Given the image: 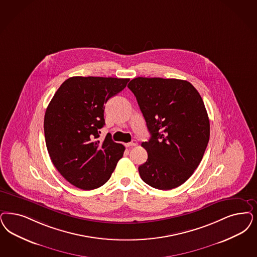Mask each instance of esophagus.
<instances>
[{
    "label": "esophagus",
    "instance_id": "1",
    "mask_svg": "<svg viewBox=\"0 0 257 257\" xmlns=\"http://www.w3.org/2000/svg\"><path fill=\"white\" fill-rule=\"evenodd\" d=\"M137 145H138V142H137V141H135V140L131 142H129V143L125 144L126 147H133V146H137Z\"/></svg>",
    "mask_w": 257,
    "mask_h": 257
}]
</instances>
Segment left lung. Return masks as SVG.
Masks as SVG:
<instances>
[{
  "label": "left lung",
  "mask_w": 257,
  "mask_h": 257,
  "mask_svg": "<svg viewBox=\"0 0 257 257\" xmlns=\"http://www.w3.org/2000/svg\"><path fill=\"white\" fill-rule=\"evenodd\" d=\"M137 97L151 138L142 142L148 159L139 167L142 180L159 190L183 184L202 160L210 139L203 99L187 80L135 78Z\"/></svg>",
  "instance_id": "left-lung-1"
}]
</instances>
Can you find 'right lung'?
I'll list each match as a JSON object with an SVG mask.
<instances>
[{
	"mask_svg": "<svg viewBox=\"0 0 257 257\" xmlns=\"http://www.w3.org/2000/svg\"><path fill=\"white\" fill-rule=\"evenodd\" d=\"M129 79L72 77L62 82L46 108L45 143L59 173L72 185L93 190L106 183L123 156L124 147L107 135L104 104Z\"/></svg>",
	"mask_w": 257,
	"mask_h": 257,
	"instance_id": "1",
	"label": "right lung"
}]
</instances>
